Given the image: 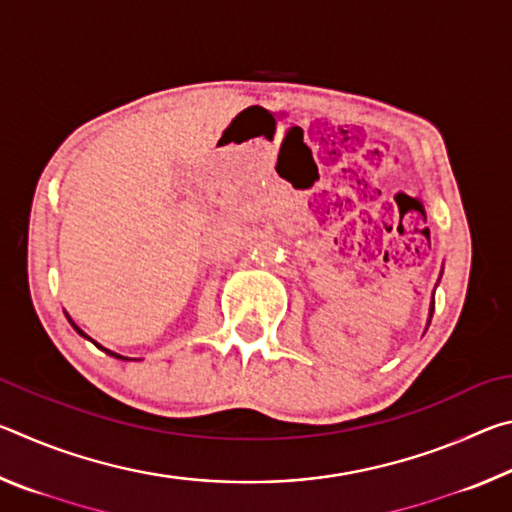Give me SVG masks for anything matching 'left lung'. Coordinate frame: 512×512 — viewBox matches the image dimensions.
<instances>
[{
  "label": "left lung",
  "instance_id": "8db88e82",
  "mask_svg": "<svg viewBox=\"0 0 512 512\" xmlns=\"http://www.w3.org/2000/svg\"><path fill=\"white\" fill-rule=\"evenodd\" d=\"M431 314H433V302H431Z\"/></svg>",
  "mask_w": 512,
  "mask_h": 512
}]
</instances>
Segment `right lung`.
<instances>
[{"label":"right lung","instance_id":"1","mask_svg":"<svg viewBox=\"0 0 512 512\" xmlns=\"http://www.w3.org/2000/svg\"><path fill=\"white\" fill-rule=\"evenodd\" d=\"M69 323H72V320H69ZM72 327H74L76 332H79L81 336H85V334H83V329H79V327H76L74 323H72ZM85 339H88V336H85ZM94 345H97V343H94ZM97 348H101V345H97ZM101 350H103V348H101ZM106 352H108V354H112V357H117V359H126V357H121V354H115V352H110V350H106Z\"/></svg>","mask_w":512,"mask_h":512}]
</instances>
